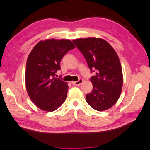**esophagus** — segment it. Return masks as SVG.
<instances>
[{"mask_svg": "<svg viewBox=\"0 0 150 150\" xmlns=\"http://www.w3.org/2000/svg\"><path fill=\"white\" fill-rule=\"evenodd\" d=\"M83 81V79H79V80L77 81H72V82H71V83H72L73 85H80L82 83Z\"/></svg>", "mask_w": 150, "mask_h": 150, "instance_id": "1", "label": "esophagus"}]
</instances>
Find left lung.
I'll list each match as a JSON object with an SVG mask.
<instances>
[{"instance_id": "8db88e82", "label": "left lung", "mask_w": 150, "mask_h": 150, "mask_svg": "<svg viewBox=\"0 0 150 150\" xmlns=\"http://www.w3.org/2000/svg\"><path fill=\"white\" fill-rule=\"evenodd\" d=\"M83 54L91 72L93 90L86 95L92 108L101 111L111 108L118 100L123 86L122 65L117 53L105 40L89 37L73 40Z\"/></svg>"}]
</instances>
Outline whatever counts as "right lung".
I'll return each mask as SVG.
<instances>
[{"mask_svg": "<svg viewBox=\"0 0 150 150\" xmlns=\"http://www.w3.org/2000/svg\"><path fill=\"white\" fill-rule=\"evenodd\" d=\"M75 48L70 40L47 39L38 42L28 55L26 87L30 99L42 110L53 111L65 102L69 87L55 75L63 56Z\"/></svg>", "mask_w": 150, "mask_h": 150, "instance_id": "right-lung-1", "label": "right lung"}]
</instances>
